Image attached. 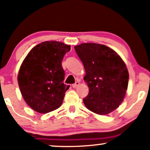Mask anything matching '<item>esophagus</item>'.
Wrapping results in <instances>:
<instances>
[{
    "label": "esophagus",
    "mask_w": 150,
    "mask_h": 150,
    "mask_svg": "<svg viewBox=\"0 0 150 150\" xmlns=\"http://www.w3.org/2000/svg\"><path fill=\"white\" fill-rule=\"evenodd\" d=\"M79 85H80V82H79V81H76L75 83L73 84L72 86H73V87H74V88H76L77 86H79Z\"/></svg>",
    "instance_id": "esophagus-1"
}]
</instances>
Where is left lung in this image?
I'll use <instances>...</instances> for the list:
<instances>
[{
    "mask_svg": "<svg viewBox=\"0 0 150 150\" xmlns=\"http://www.w3.org/2000/svg\"><path fill=\"white\" fill-rule=\"evenodd\" d=\"M86 72L84 80L89 94L83 99L92 112L106 115L116 109L124 99L129 74L119 55L102 44L84 43L75 46Z\"/></svg>",
    "mask_w": 150,
    "mask_h": 150,
    "instance_id": "1",
    "label": "left lung"
}]
</instances>
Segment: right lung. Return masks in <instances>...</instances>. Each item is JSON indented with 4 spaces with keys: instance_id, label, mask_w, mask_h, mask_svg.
<instances>
[{
    "instance_id": "right-lung-1",
    "label": "right lung",
    "mask_w": 150,
    "mask_h": 150,
    "mask_svg": "<svg viewBox=\"0 0 150 150\" xmlns=\"http://www.w3.org/2000/svg\"><path fill=\"white\" fill-rule=\"evenodd\" d=\"M70 46L51 41L38 44L30 51L19 70L18 81L24 99L38 113H46L61 106L70 85L63 83V56Z\"/></svg>"
}]
</instances>
